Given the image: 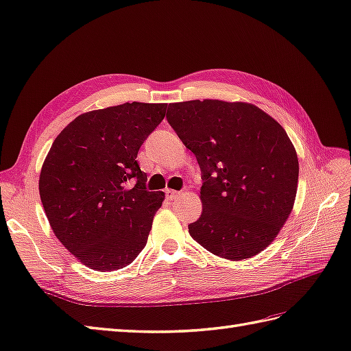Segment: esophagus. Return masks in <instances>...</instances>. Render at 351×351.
I'll return each mask as SVG.
<instances>
[{"label":"esophagus","instance_id":"obj_1","mask_svg":"<svg viewBox=\"0 0 351 351\" xmlns=\"http://www.w3.org/2000/svg\"><path fill=\"white\" fill-rule=\"evenodd\" d=\"M179 195V191H176V190H170V189H167L166 190V197L169 199V200H173V199H176Z\"/></svg>","mask_w":351,"mask_h":351}]
</instances>
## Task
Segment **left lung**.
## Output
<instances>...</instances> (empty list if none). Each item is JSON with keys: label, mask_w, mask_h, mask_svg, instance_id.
I'll return each mask as SVG.
<instances>
[{"label": "left lung", "mask_w": 351, "mask_h": 351, "mask_svg": "<svg viewBox=\"0 0 351 351\" xmlns=\"http://www.w3.org/2000/svg\"><path fill=\"white\" fill-rule=\"evenodd\" d=\"M202 170V215L191 238L227 260L257 256L295 205L299 161L286 130L257 106L190 100L166 115Z\"/></svg>", "instance_id": "obj_1"}]
</instances>
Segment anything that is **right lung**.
Here are the masks:
<instances>
[{
	"mask_svg": "<svg viewBox=\"0 0 351 351\" xmlns=\"http://www.w3.org/2000/svg\"><path fill=\"white\" fill-rule=\"evenodd\" d=\"M166 109V103L133 101L82 113L47 152L38 181L46 217L89 269L125 267L146 245L165 193L146 191L136 157Z\"/></svg>",
	"mask_w": 351,
	"mask_h": 351,
	"instance_id": "1",
	"label": "right lung"
}]
</instances>
